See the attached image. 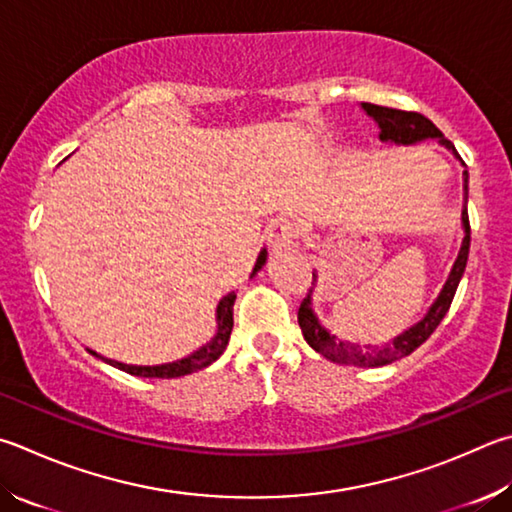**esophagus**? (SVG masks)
<instances>
[{
  "label": "esophagus",
  "mask_w": 512,
  "mask_h": 512,
  "mask_svg": "<svg viewBox=\"0 0 512 512\" xmlns=\"http://www.w3.org/2000/svg\"><path fill=\"white\" fill-rule=\"evenodd\" d=\"M295 239H297V226L291 219H277L268 228V241H271L273 255H286L295 250Z\"/></svg>",
  "instance_id": "esophagus-1"
}]
</instances>
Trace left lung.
<instances>
[{"label":"left lung","mask_w":512,"mask_h":512,"mask_svg":"<svg viewBox=\"0 0 512 512\" xmlns=\"http://www.w3.org/2000/svg\"><path fill=\"white\" fill-rule=\"evenodd\" d=\"M362 109H365L367 114L378 123L380 141L383 143L416 145V143L430 141L432 138V141H439V145H443L445 150L452 152L454 159L461 161V156L457 150H454V145L441 134V129L436 127L430 118L416 114V111L378 107V105H371V102H362ZM461 165L466 167L463 161ZM463 199L468 203V170H463ZM461 226H463V241H461L459 255L452 264L448 280H445L441 293L436 295V300L432 302L430 309H427V313L416 324H412L410 329L398 333L392 342H387L383 347H360L347 340H338L327 327H324L318 315H315L313 288H311L309 295H306L300 304V311H297V322H300L304 340L309 342L315 351L322 353L324 358H329L331 362H338V365L383 367V365H389V362H396L405 356H410L414 349L421 347L423 342L432 336L434 329L439 327L441 320L445 318V313H448L452 304V297L457 293L463 271H466L468 250H470V221H468L466 206L461 210ZM313 280H318V275L315 273H313Z\"/></svg>","instance_id":"1"}]
</instances>
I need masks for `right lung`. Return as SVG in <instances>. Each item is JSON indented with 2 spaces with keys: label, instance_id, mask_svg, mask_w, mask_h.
Returning a JSON list of instances; mask_svg holds the SVG:
<instances>
[{
  "label": "right lung",
  "instance_id": "right-lung-1",
  "mask_svg": "<svg viewBox=\"0 0 512 512\" xmlns=\"http://www.w3.org/2000/svg\"><path fill=\"white\" fill-rule=\"evenodd\" d=\"M266 257H268L266 248H262V253L257 255V262H255V268H253V273H250V277H255L259 271H262V266L266 264ZM235 300H237L235 293H228V295L221 297L219 304H217V333L210 338V342H206V345L199 347L197 351L190 353V356L181 358V360L165 362V365H125V362L102 358L91 349H89V353H94V356H98L100 360H105L107 365L116 367L120 371H127V374H132V376H141V378L188 376V374H192V371H199L203 367L212 365V362H215L221 356V353L226 351L230 333H232V306H235Z\"/></svg>",
  "mask_w": 512,
  "mask_h": 512
}]
</instances>
